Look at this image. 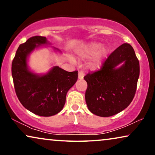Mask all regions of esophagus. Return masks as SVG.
I'll use <instances>...</instances> for the list:
<instances>
[{
    "mask_svg": "<svg viewBox=\"0 0 155 155\" xmlns=\"http://www.w3.org/2000/svg\"><path fill=\"white\" fill-rule=\"evenodd\" d=\"M83 77H84L83 72L79 71V73H78V79H79V80L83 79Z\"/></svg>",
    "mask_w": 155,
    "mask_h": 155,
    "instance_id": "obj_1",
    "label": "esophagus"
}]
</instances>
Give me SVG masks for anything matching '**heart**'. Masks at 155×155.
<instances>
[{
	"instance_id": "b5f03b06",
	"label": "heart",
	"mask_w": 155,
	"mask_h": 155,
	"mask_svg": "<svg viewBox=\"0 0 155 155\" xmlns=\"http://www.w3.org/2000/svg\"><path fill=\"white\" fill-rule=\"evenodd\" d=\"M108 52L109 49L107 46H101V44L97 42H92L78 50V54L82 58H87L94 55L89 63V66L92 69H97L101 66Z\"/></svg>"
}]
</instances>
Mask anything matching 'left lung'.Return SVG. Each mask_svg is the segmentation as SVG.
Segmentation results:
<instances>
[{"label":"left lung","instance_id":"obj_1","mask_svg":"<svg viewBox=\"0 0 155 155\" xmlns=\"http://www.w3.org/2000/svg\"><path fill=\"white\" fill-rule=\"evenodd\" d=\"M124 64L119 68L120 63ZM140 75L139 61L129 44L109 55L101 68L84 77L87 83L85 101L90 111L101 117L122 111L134 98Z\"/></svg>","mask_w":155,"mask_h":155}]
</instances>
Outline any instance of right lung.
Listing matches in <instances>:
<instances>
[{"label": "right lung", "mask_w": 155, "mask_h": 155, "mask_svg": "<svg viewBox=\"0 0 155 155\" xmlns=\"http://www.w3.org/2000/svg\"><path fill=\"white\" fill-rule=\"evenodd\" d=\"M47 44L44 37H30L20 44L12 62L14 87L20 103L29 111L46 117L56 115L63 109L68 91L78 76L77 71L68 72L58 66L43 75L29 71L27 63L29 54L41 44Z\"/></svg>", "instance_id": "obj_1"}]
</instances>
